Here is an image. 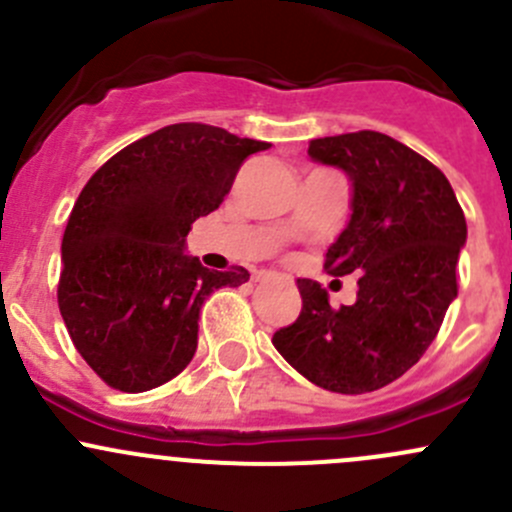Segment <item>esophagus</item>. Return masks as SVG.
<instances>
[{"instance_id": "1", "label": "esophagus", "mask_w": 512, "mask_h": 512, "mask_svg": "<svg viewBox=\"0 0 512 512\" xmlns=\"http://www.w3.org/2000/svg\"><path fill=\"white\" fill-rule=\"evenodd\" d=\"M270 272H255V275H252V280L255 282H265V280H270Z\"/></svg>"}]
</instances>
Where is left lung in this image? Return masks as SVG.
<instances>
[{
  "instance_id": "left-lung-1",
  "label": "left lung",
  "mask_w": 512,
  "mask_h": 512,
  "mask_svg": "<svg viewBox=\"0 0 512 512\" xmlns=\"http://www.w3.org/2000/svg\"><path fill=\"white\" fill-rule=\"evenodd\" d=\"M307 153L352 183V215L324 267L332 277L361 272L359 292L354 304L332 309L319 282L297 280L302 312L272 344L322 389L376 391L404 376L436 339L458 294L466 218L446 175L384 133L314 138Z\"/></svg>"
}]
</instances>
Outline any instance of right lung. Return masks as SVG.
<instances>
[{
	"label": "right lung",
	"mask_w": 512,
	"mask_h": 512,
	"mask_svg": "<svg viewBox=\"0 0 512 512\" xmlns=\"http://www.w3.org/2000/svg\"><path fill=\"white\" fill-rule=\"evenodd\" d=\"M267 148L218 126L175 123L91 175L61 240L59 309L108 386L141 394L178 376L198 349L205 299L250 280L245 267H203L185 237L220 208L245 158Z\"/></svg>",
	"instance_id": "1"
}]
</instances>
